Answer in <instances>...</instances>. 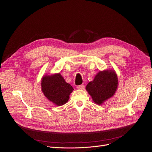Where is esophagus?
I'll list each match as a JSON object with an SVG mask.
<instances>
[{
	"mask_svg": "<svg viewBox=\"0 0 152 152\" xmlns=\"http://www.w3.org/2000/svg\"><path fill=\"white\" fill-rule=\"evenodd\" d=\"M85 86L83 85V84H81V85H79L77 86V88L78 89H84Z\"/></svg>",
	"mask_w": 152,
	"mask_h": 152,
	"instance_id": "obj_1",
	"label": "esophagus"
}]
</instances>
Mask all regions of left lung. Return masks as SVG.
<instances>
[{"label": "left lung", "mask_w": 152, "mask_h": 152, "mask_svg": "<svg viewBox=\"0 0 152 152\" xmlns=\"http://www.w3.org/2000/svg\"><path fill=\"white\" fill-rule=\"evenodd\" d=\"M118 78L114 71H100L86 89L94 102L101 105L115 94L118 86Z\"/></svg>", "instance_id": "left-lung-1"}]
</instances>
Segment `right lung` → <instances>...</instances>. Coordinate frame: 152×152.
Returning <instances> with one entry per match:
<instances>
[{
  "instance_id": "right-lung-1",
  "label": "right lung",
  "mask_w": 152,
  "mask_h": 152,
  "mask_svg": "<svg viewBox=\"0 0 152 152\" xmlns=\"http://www.w3.org/2000/svg\"><path fill=\"white\" fill-rule=\"evenodd\" d=\"M41 86L45 96L58 106L63 105L68 102L69 94L73 90L60 73L43 77Z\"/></svg>"
}]
</instances>
